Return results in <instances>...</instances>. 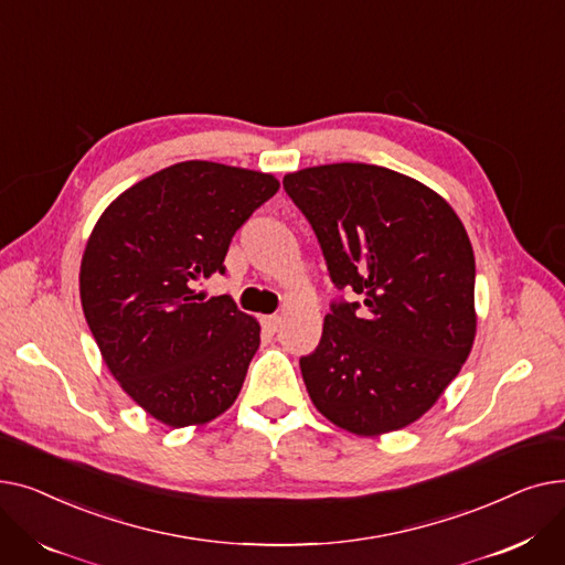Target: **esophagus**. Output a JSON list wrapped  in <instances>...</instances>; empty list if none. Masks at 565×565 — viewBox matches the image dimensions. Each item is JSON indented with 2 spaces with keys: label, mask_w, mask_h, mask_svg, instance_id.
<instances>
[{
  "label": "esophagus",
  "mask_w": 565,
  "mask_h": 565,
  "mask_svg": "<svg viewBox=\"0 0 565 565\" xmlns=\"http://www.w3.org/2000/svg\"><path fill=\"white\" fill-rule=\"evenodd\" d=\"M260 324L263 328L270 332V334H275V332H279V328H281V318L279 316H263L260 318Z\"/></svg>",
  "instance_id": "esophagus-1"
}]
</instances>
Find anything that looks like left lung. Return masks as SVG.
<instances>
[{
	"mask_svg": "<svg viewBox=\"0 0 565 565\" xmlns=\"http://www.w3.org/2000/svg\"><path fill=\"white\" fill-rule=\"evenodd\" d=\"M330 279L332 302L300 360L322 417L354 435L417 422L460 373L477 337L473 252L454 207L398 171L339 162L284 175Z\"/></svg>",
	"mask_w": 565,
	"mask_h": 565,
	"instance_id": "left-lung-1",
	"label": "left lung"
}]
</instances>
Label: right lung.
Instances as JSON below:
<instances>
[{
    "label": "right lung",
    "instance_id": "obj_1",
    "mask_svg": "<svg viewBox=\"0 0 565 565\" xmlns=\"http://www.w3.org/2000/svg\"><path fill=\"white\" fill-rule=\"evenodd\" d=\"M277 190L270 173L178 162L116 196L88 237V330L124 392L171 428L207 424L243 390L260 324L194 286L224 275L231 237Z\"/></svg>",
    "mask_w": 565,
    "mask_h": 565
}]
</instances>
